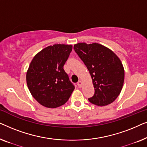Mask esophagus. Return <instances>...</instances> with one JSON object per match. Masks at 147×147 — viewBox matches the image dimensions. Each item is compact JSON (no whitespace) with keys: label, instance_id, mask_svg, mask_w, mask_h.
Returning a JSON list of instances; mask_svg holds the SVG:
<instances>
[{"label":"esophagus","instance_id":"1","mask_svg":"<svg viewBox=\"0 0 147 147\" xmlns=\"http://www.w3.org/2000/svg\"><path fill=\"white\" fill-rule=\"evenodd\" d=\"M78 86H79V88H81L82 87V81H78Z\"/></svg>","mask_w":147,"mask_h":147}]
</instances>
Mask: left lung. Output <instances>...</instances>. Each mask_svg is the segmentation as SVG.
<instances>
[{"label": "left lung", "instance_id": "8db88e82", "mask_svg": "<svg viewBox=\"0 0 147 147\" xmlns=\"http://www.w3.org/2000/svg\"><path fill=\"white\" fill-rule=\"evenodd\" d=\"M74 48L91 76L95 92L89 101L98 106L112 103L121 92L124 80V67L119 57L97 43H78Z\"/></svg>", "mask_w": 147, "mask_h": 147}]
</instances>
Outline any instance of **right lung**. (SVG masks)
I'll list each match as a JSON object with an SVG mask.
<instances>
[{
    "instance_id": "1",
    "label": "right lung",
    "mask_w": 147,
    "mask_h": 147,
    "mask_svg": "<svg viewBox=\"0 0 147 147\" xmlns=\"http://www.w3.org/2000/svg\"><path fill=\"white\" fill-rule=\"evenodd\" d=\"M72 47L65 44L48 46L34 56L29 66L26 74L28 88L46 108L63 105L75 89L63 69Z\"/></svg>"
}]
</instances>
